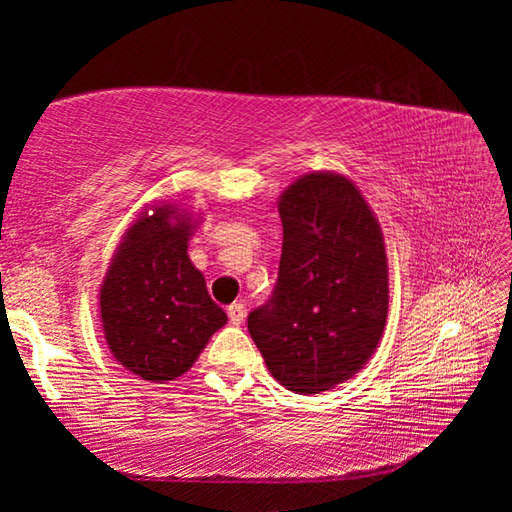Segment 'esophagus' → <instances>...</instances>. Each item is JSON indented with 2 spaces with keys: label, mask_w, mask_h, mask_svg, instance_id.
Wrapping results in <instances>:
<instances>
[{
  "label": "esophagus",
  "mask_w": 512,
  "mask_h": 512,
  "mask_svg": "<svg viewBox=\"0 0 512 512\" xmlns=\"http://www.w3.org/2000/svg\"><path fill=\"white\" fill-rule=\"evenodd\" d=\"M228 318L232 325H241L246 318V307L241 305V302H232V305L228 307Z\"/></svg>",
  "instance_id": "obj_1"
}]
</instances>
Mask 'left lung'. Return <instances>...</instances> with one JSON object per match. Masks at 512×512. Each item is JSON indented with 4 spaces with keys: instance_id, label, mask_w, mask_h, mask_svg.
I'll list each match as a JSON object with an SVG mask.
<instances>
[{
    "instance_id": "left-lung-1",
    "label": "left lung",
    "mask_w": 512,
    "mask_h": 512,
    "mask_svg": "<svg viewBox=\"0 0 512 512\" xmlns=\"http://www.w3.org/2000/svg\"><path fill=\"white\" fill-rule=\"evenodd\" d=\"M282 257L273 298L248 316L271 375L314 395L366 366L384 336L388 259L375 212L350 178L311 171L277 201Z\"/></svg>"
}]
</instances>
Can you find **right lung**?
Wrapping results in <instances>:
<instances>
[{
	"instance_id": "obj_1",
	"label": "right lung",
	"mask_w": 512,
	"mask_h": 512,
	"mask_svg": "<svg viewBox=\"0 0 512 512\" xmlns=\"http://www.w3.org/2000/svg\"><path fill=\"white\" fill-rule=\"evenodd\" d=\"M196 225L176 203L146 207L121 237L99 291L112 357L153 384L185 375L228 323L187 255Z\"/></svg>"
}]
</instances>
